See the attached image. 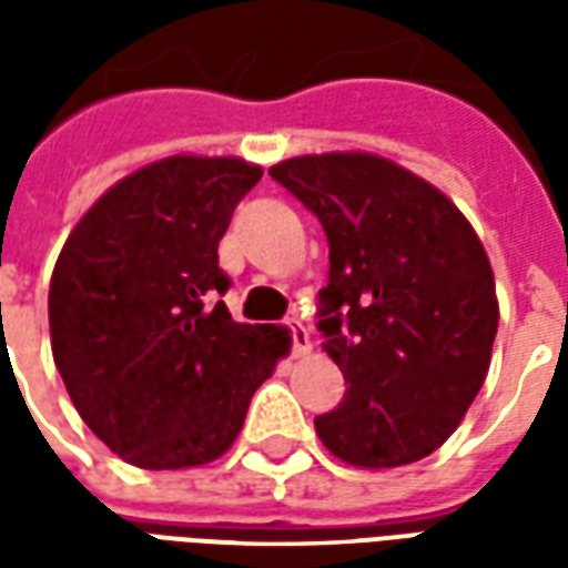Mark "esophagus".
Segmentation results:
<instances>
[{
	"mask_svg": "<svg viewBox=\"0 0 568 568\" xmlns=\"http://www.w3.org/2000/svg\"><path fill=\"white\" fill-rule=\"evenodd\" d=\"M285 328H288V337H292V353H295V356H307L310 349H313V346H310L307 325L297 320H285Z\"/></svg>",
	"mask_w": 568,
	"mask_h": 568,
	"instance_id": "1",
	"label": "esophagus"
}]
</instances>
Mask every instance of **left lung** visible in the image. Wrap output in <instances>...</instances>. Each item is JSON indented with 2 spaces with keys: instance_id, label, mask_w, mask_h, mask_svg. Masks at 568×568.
<instances>
[{
  "instance_id": "obj_1",
  "label": "left lung",
  "mask_w": 568,
  "mask_h": 568,
  "mask_svg": "<svg viewBox=\"0 0 568 568\" xmlns=\"http://www.w3.org/2000/svg\"><path fill=\"white\" fill-rule=\"evenodd\" d=\"M271 175L328 236L316 328L346 393L316 417L322 444L358 468L417 463L480 393L499 328L475 227L438 187L374 154H307Z\"/></svg>"
}]
</instances>
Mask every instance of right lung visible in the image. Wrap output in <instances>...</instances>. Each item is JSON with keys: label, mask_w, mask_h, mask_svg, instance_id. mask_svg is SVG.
<instances>
[{"label": "right lung", "mask_w": 568, "mask_h": 568, "mask_svg": "<svg viewBox=\"0 0 568 568\" xmlns=\"http://www.w3.org/2000/svg\"><path fill=\"white\" fill-rule=\"evenodd\" d=\"M261 166L166 158L75 224L57 258L48 322L67 393L97 438L140 468L219 459L288 353V332L240 325L222 297L219 240Z\"/></svg>", "instance_id": "1"}]
</instances>
